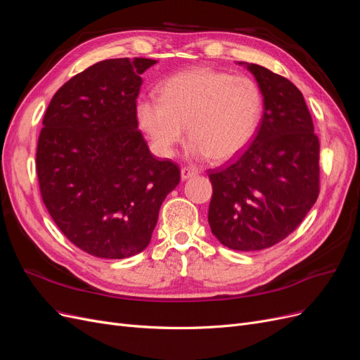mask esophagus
Listing matches in <instances>:
<instances>
[{"label": "esophagus", "mask_w": 360, "mask_h": 360, "mask_svg": "<svg viewBox=\"0 0 360 360\" xmlns=\"http://www.w3.org/2000/svg\"><path fill=\"white\" fill-rule=\"evenodd\" d=\"M197 174H198V171H197V169L189 168V167H184V168H181V180L192 179V177L197 176Z\"/></svg>", "instance_id": "1"}]
</instances>
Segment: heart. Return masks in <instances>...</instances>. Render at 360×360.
I'll list each match as a JSON object with an SVG mask.
<instances>
[{"instance_id":"heart-1","label":"heart","mask_w":360,"mask_h":360,"mask_svg":"<svg viewBox=\"0 0 360 360\" xmlns=\"http://www.w3.org/2000/svg\"><path fill=\"white\" fill-rule=\"evenodd\" d=\"M261 114L263 96L252 79L210 68L172 75L160 97H143L136 103L141 129L165 158L176 153L186 130L189 156L231 159L255 136Z\"/></svg>"}]
</instances>
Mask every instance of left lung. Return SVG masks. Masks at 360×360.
Masks as SVG:
<instances>
[{"label":"left lung","mask_w":360,"mask_h":360,"mask_svg":"<svg viewBox=\"0 0 360 360\" xmlns=\"http://www.w3.org/2000/svg\"><path fill=\"white\" fill-rule=\"evenodd\" d=\"M245 64L263 94L257 135L243 153L209 171L212 233L234 250H261L291 234L320 193V143L303 94L291 81Z\"/></svg>","instance_id":"1"}]
</instances>
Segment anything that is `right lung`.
<instances>
[{
	"label": "right lung",
	"instance_id": "add662e5",
	"mask_svg": "<svg viewBox=\"0 0 360 360\" xmlns=\"http://www.w3.org/2000/svg\"><path fill=\"white\" fill-rule=\"evenodd\" d=\"M150 58H114L75 75L43 117L36 169L41 200L84 252L120 259L144 250L180 168L150 153L136 99Z\"/></svg>",
	"mask_w": 360,
	"mask_h": 360
}]
</instances>
